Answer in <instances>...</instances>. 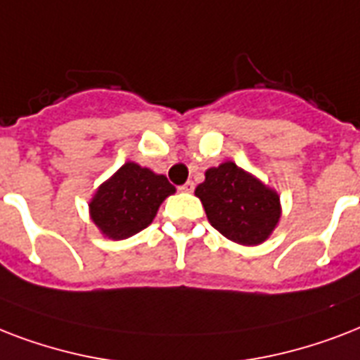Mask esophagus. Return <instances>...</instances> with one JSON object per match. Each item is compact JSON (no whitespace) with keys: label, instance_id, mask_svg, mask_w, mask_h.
Instances as JSON below:
<instances>
[{"label":"esophagus","instance_id":"esophagus-1","mask_svg":"<svg viewBox=\"0 0 360 360\" xmlns=\"http://www.w3.org/2000/svg\"><path fill=\"white\" fill-rule=\"evenodd\" d=\"M193 189H195V184L191 182V180H188L184 186H180V191H184V193H191Z\"/></svg>","mask_w":360,"mask_h":360}]
</instances>
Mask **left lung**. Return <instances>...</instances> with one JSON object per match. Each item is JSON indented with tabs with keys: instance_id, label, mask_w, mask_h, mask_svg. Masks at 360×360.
Returning a JSON list of instances; mask_svg holds the SVG:
<instances>
[{
	"instance_id": "left-lung-1",
	"label": "left lung",
	"mask_w": 360,
	"mask_h": 360,
	"mask_svg": "<svg viewBox=\"0 0 360 360\" xmlns=\"http://www.w3.org/2000/svg\"><path fill=\"white\" fill-rule=\"evenodd\" d=\"M206 218L229 240L255 246L269 238L280 219V197L235 163L206 171L195 189Z\"/></svg>"
}]
</instances>
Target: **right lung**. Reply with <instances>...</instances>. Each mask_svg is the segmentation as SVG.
I'll return each mask as SVG.
<instances>
[{"label": "right lung", "mask_w": 360, "mask_h": 360, "mask_svg": "<svg viewBox=\"0 0 360 360\" xmlns=\"http://www.w3.org/2000/svg\"><path fill=\"white\" fill-rule=\"evenodd\" d=\"M171 193L174 186L167 176L136 163H125L97 189L90 205L91 219L103 235L127 238L152 224L160 205Z\"/></svg>", "instance_id": "1"}]
</instances>
